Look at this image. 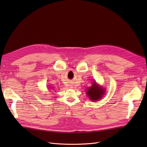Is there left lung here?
I'll return each instance as SVG.
<instances>
[{"instance_id":"8db88e82","label":"left lung","mask_w":147,"mask_h":147,"mask_svg":"<svg viewBox=\"0 0 147 147\" xmlns=\"http://www.w3.org/2000/svg\"><path fill=\"white\" fill-rule=\"evenodd\" d=\"M105 91L104 88L97 84L96 82H94L92 86L86 91L88 97L92 101H97L103 97Z\"/></svg>"}]
</instances>
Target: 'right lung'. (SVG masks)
<instances>
[{"label": "right lung", "instance_id": "add662e5", "mask_svg": "<svg viewBox=\"0 0 147 147\" xmlns=\"http://www.w3.org/2000/svg\"><path fill=\"white\" fill-rule=\"evenodd\" d=\"M51 89H53V88H51Z\"/></svg>", "mask_w": 147, "mask_h": 147}]
</instances>
